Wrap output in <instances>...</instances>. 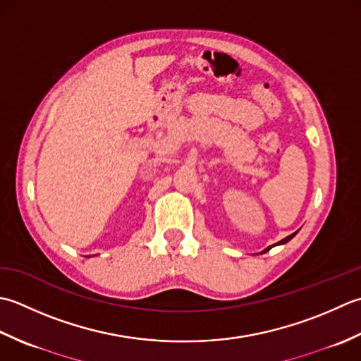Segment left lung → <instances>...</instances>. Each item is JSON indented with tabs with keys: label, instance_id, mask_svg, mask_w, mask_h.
I'll use <instances>...</instances> for the list:
<instances>
[{
	"label": "left lung",
	"instance_id": "8db88e82",
	"mask_svg": "<svg viewBox=\"0 0 361 361\" xmlns=\"http://www.w3.org/2000/svg\"><path fill=\"white\" fill-rule=\"evenodd\" d=\"M298 232H294V233H291V235H288V237H286V238H283V240H281V241H279V243H276V245H273V246H269V247H267V249H264V251L262 252V254H264V252H268L269 251V249L271 247H274V246H277V245H285V243H288L293 237H294V235H296Z\"/></svg>",
	"mask_w": 361,
	"mask_h": 361
}]
</instances>
